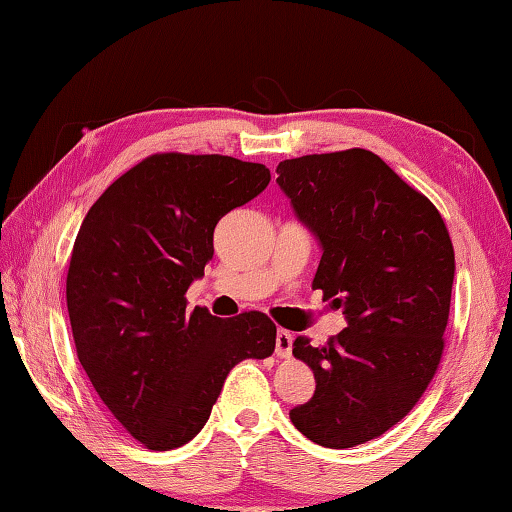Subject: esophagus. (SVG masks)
Returning a JSON list of instances; mask_svg holds the SVG:
<instances>
[{
    "label": "esophagus",
    "instance_id": "1",
    "mask_svg": "<svg viewBox=\"0 0 512 512\" xmlns=\"http://www.w3.org/2000/svg\"><path fill=\"white\" fill-rule=\"evenodd\" d=\"M291 348H293V334L287 332V329H277L275 334V354L277 357H291Z\"/></svg>",
    "mask_w": 512,
    "mask_h": 512
}]
</instances>
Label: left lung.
Wrapping results in <instances>:
<instances>
[{
    "label": "left lung",
    "mask_w": 512,
    "mask_h": 512,
    "mask_svg": "<svg viewBox=\"0 0 512 512\" xmlns=\"http://www.w3.org/2000/svg\"><path fill=\"white\" fill-rule=\"evenodd\" d=\"M277 183L323 246L311 287L343 309L348 327L293 354L316 391L289 411L316 445L345 449L379 438L409 413L445 350L454 246L427 196L366 149L284 160Z\"/></svg>",
    "instance_id": "obj_1"
}]
</instances>
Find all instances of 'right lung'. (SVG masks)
<instances>
[{
    "instance_id": "add662e5",
    "label": "right lung",
    "mask_w": 512,
    "mask_h": 512,
    "mask_svg": "<svg viewBox=\"0 0 512 512\" xmlns=\"http://www.w3.org/2000/svg\"><path fill=\"white\" fill-rule=\"evenodd\" d=\"M268 180L264 164L230 155L153 153L85 214L65 284L76 354L146 449L189 443L228 372L275 350L277 329L262 311L216 318L189 311L185 298L214 255L216 223Z\"/></svg>"
}]
</instances>
